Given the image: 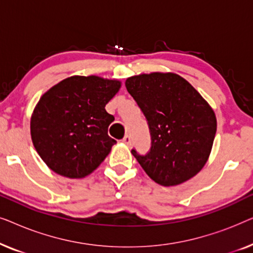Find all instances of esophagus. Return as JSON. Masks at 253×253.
<instances>
[{"label":"esophagus","mask_w":253,"mask_h":253,"mask_svg":"<svg viewBox=\"0 0 253 253\" xmlns=\"http://www.w3.org/2000/svg\"><path fill=\"white\" fill-rule=\"evenodd\" d=\"M123 143L127 145V146H130L131 145V137L130 136H126L123 138Z\"/></svg>","instance_id":"esophagus-1"}]
</instances>
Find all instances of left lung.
Returning <instances> with one entry per match:
<instances>
[{
  "label": "left lung",
  "instance_id": "1",
  "mask_svg": "<svg viewBox=\"0 0 253 253\" xmlns=\"http://www.w3.org/2000/svg\"><path fill=\"white\" fill-rule=\"evenodd\" d=\"M127 92L146 117L151 150L131 151L145 172L164 186L178 185L202 170L216 132L212 107L181 76L152 72L126 81Z\"/></svg>",
  "mask_w": 253,
  "mask_h": 253
}]
</instances>
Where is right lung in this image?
I'll return each instance as SVG.
<instances>
[{"label":"right lung","instance_id":"add662e5","mask_svg":"<svg viewBox=\"0 0 253 253\" xmlns=\"http://www.w3.org/2000/svg\"><path fill=\"white\" fill-rule=\"evenodd\" d=\"M121 82L72 76L41 96L31 117L38 154L56 174L83 178L99 167L116 140L108 136L114 116L105 107Z\"/></svg>","mask_w":253,"mask_h":253}]
</instances>
